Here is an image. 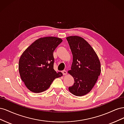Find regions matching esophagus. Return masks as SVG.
Listing matches in <instances>:
<instances>
[{
	"label": "esophagus",
	"mask_w": 124,
	"mask_h": 124,
	"mask_svg": "<svg viewBox=\"0 0 124 124\" xmlns=\"http://www.w3.org/2000/svg\"><path fill=\"white\" fill-rule=\"evenodd\" d=\"M62 73L63 74V76H66V75L67 74V72L66 70H63L62 71Z\"/></svg>",
	"instance_id": "34e87169"
}]
</instances>
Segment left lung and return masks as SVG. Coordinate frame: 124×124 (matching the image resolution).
I'll return each instance as SVG.
<instances>
[{
  "label": "left lung",
  "instance_id": "1",
  "mask_svg": "<svg viewBox=\"0 0 124 124\" xmlns=\"http://www.w3.org/2000/svg\"><path fill=\"white\" fill-rule=\"evenodd\" d=\"M73 56V62L68 73L74 78L69 92L77 96H83L91 91L101 73V64L93 48L84 38L73 36L66 38Z\"/></svg>",
  "mask_w": 124,
  "mask_h": 124
}]
</instances>
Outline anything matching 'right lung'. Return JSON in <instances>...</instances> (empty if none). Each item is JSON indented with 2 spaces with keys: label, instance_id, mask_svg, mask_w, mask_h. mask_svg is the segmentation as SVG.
Wrapping results in <instances>:
<instances>
[{
  "label": "right lung",
  "instance_id": "1",
  "mask_svg": "<svg viewBox=\"0 0 124 124\" xmlns=\"http://www.w3.org/2000/svg\"><path fill=\"white\" fill-rule=\"evenodd\" d=\"M62 41L55 37L36 40L22 54L18 70L22 80L30 91L39 93L50 87L56 78L62 76L54 69L53 52Z\"/></svg>",
  "mask_w": 124,
  "mask_h": 124
}]
</instances>
